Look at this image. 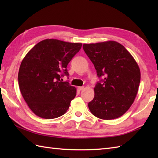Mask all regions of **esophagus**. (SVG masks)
<instances>
[{"label": "esophagus", "mask_w": 158, "mask_h": 158, "mask_svg": "<svg viewBox=\"0 0 158 158\" xmlns=\"http://www.w3.org/2000/svg\"><path fill=\"white\" fill-rule=\"evenodd\" d=\"M85 89V87H83V86H81V87H78V89L79 90H80V91H81V90H83V89Z\"/></svg>", "instance_id": "1"}]
</instances>
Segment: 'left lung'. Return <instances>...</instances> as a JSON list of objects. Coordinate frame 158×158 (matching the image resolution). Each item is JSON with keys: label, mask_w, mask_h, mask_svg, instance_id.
<instances>
[{"label": "left lung", "mask_w": 158, "mask_h": 158, "mask_svg": "<svg viewBox=\"0 0 158 158\" xmlns=\"http://www.w3.org/2000/svg\"><path fill=\"white\" fill-rule=\"evenodd\" d=\"M83 48L94 65L97 75L104 77L96 83L89 109L100 119L118 118L129 109L138 92L140 81L138 64L116 41L83 44Z\"/></svg>", "instance_id": "1"}]
</instances>
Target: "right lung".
<instances>
[{"instance_id": "1", "label": "right lung", "mask_w": 158, "mask_h": 158, "mask_svg": "<svg viewBox=\"0 0 158 158\" xmlns=\"http://www.w3.org/2000/svg\"><path fill=\"white\" fill-rule=\"evenodd\" d=\"M81 43L45 39L30 50L22 61L18 83L23 99L36 115L54 119L64 114L77 89L61 77L69 76L67 65Z\"/></svg>"}]
</instances>
